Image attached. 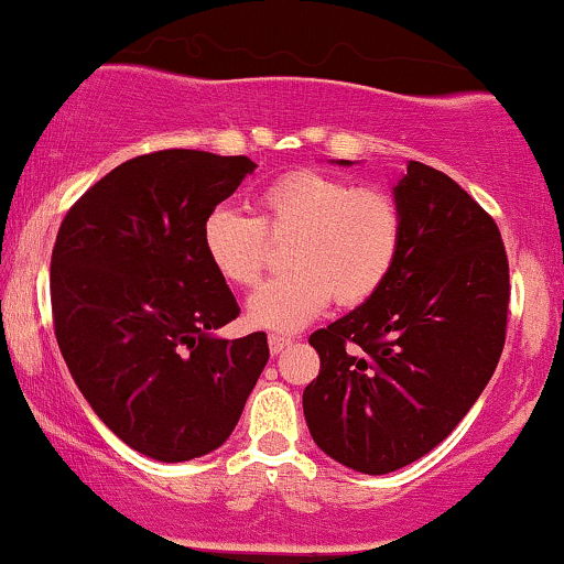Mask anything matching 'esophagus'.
Returning a JSON list of instances; mask_svg holds the SVG:
<instances>
[{"label":"esophagus","instance_id":"34e87169","mask_svg":"<svg viewBox=\"0 0 564 564\" xmlns=\"http://www.w3.org/2000/svg\"><path fill=\"white\" fill-rule=\"evenodd\" d=\"M291 341H294V338H291V336H275V334H273V336L268 338V344H270V355H281V351L286 349Z\"/></svg>","mask_w":564,"mask_h":564}]
</instances>
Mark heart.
I'll return each mask as SVG.
<instances>
[{"mask_svg": "<svg viewBox=\"0 0 564 564\" xmlns=\"http://www.w3.org/2000/svg\"><path fill=\"white\" fill-rule=\"evenodd\" d=\"M286 239V275L264 283L247 304L249 323L268 330H300L328 307L372 300L402 241V215L381 188L338 175L291 171L257 196V217L215 207L202 223V249L230 286L252 289L268 264V241Z\"/></svg>", "mask_w": 564, "mask_h": 564, "instance_id": "1", "label": "heart"}]
</instances>
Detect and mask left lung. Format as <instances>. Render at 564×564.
I'll return each mask as SVG.
<instances>
[{"label":"left lung","mask_w":564,"mask_h":564,"mask_svg":"<svg viewBox=\"0 0 564 564\" xmlns=\"http://www.w3.org/2000/svg\"><path fill=\"white\" fill-rule=\"evenodd\" d=\"M393 202L391 275L310 336L321 376L302 397L315 444L368 476L415 463L457 429L497 370L510 307L501 234L465 188L412 160Z\"/></svg>","instance_id":"1"}]
</instances>
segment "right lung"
<instances>
[{
    "label": "right lung",
    "mask_w": 564,
    "mask_h": 564,
    "mask_svg": "<svg viewBox=\"0 0 564 564\" xmlns=\"http://www.w3.org/2000/svg\"><path fill=\"white\" fill-rule=\"evenodd\" d=\"M249 158L162 149L115 167L67 209L52 249L54 336L73 381L120 441L160 463L226 444L268 365L202 249V223Z\"/></svg>",
    "instance_id": "right-lung-1"
}]
</instances>
